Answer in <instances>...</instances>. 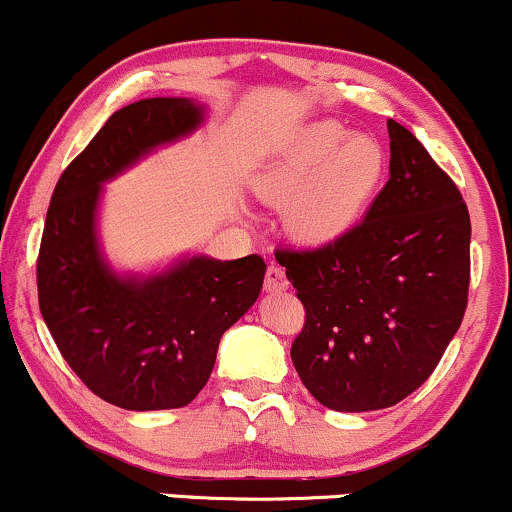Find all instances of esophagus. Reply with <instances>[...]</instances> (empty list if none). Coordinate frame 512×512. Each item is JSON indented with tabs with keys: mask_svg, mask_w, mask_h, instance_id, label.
Returning <instances> with one entry per match:
<instances>
[{
	"mask_svg": "<svg viewBox=\"0 0 512 512\" xmlns=\"http://www.w3.org/2000/svg\"><path fill=\"white\" fill-rule=\"evenodd\" d=\"M288 288V279L286 274H283V269L279 264H269L267 267V274H264V291L269 293H279V291H286Z\"/></svg>",
	"mask_w": 512,
	"mask_h": 512,
	"instance_id": "esophagus-1",
	"label": "esophagus"
}]
</instances>
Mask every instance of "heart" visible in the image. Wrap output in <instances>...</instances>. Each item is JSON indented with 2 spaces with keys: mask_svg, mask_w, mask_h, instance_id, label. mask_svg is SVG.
Here are the masks:
<instances>
[{
  "mask_svg": "<svg viewBox=\"0 0 512 512\" xmlns=\"http://www.w3.org/2000/svg\"><path fill=\"white\" fill-rule=\"evenodd\" d=\"M384 171L379 140L353 135L338 121H319L272 164L264 176V195L293 202L291 226L300 238L329 243L362 219Z\"/></svg>",
  "mask_w": 512,
  "mask_h": 512,
  "instance_id": "heart-1",
  "label": "heart"
}]
</instances>
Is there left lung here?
Instances as JSON below:
<instances>
[{
    "label": "left lung",
    "instance_id": "8db88e82",
    "mask_svg": "<svg viewBox=\"0 0 512 512\" xmlns=\"http://www.w3.org/2000/svg\"><path fill=\"white\" fill-rule=\"evenodd\" d=\"M391 178L365 219L317 250H276L305 305L291 360L326 408H391L439 365L470 288V212L451 176L393 119Z\"/></svg>",
    "mask_w": 512,
    "mask_h": 512
}]
</instances>
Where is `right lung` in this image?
Masks as SVG:
<instances>
[{
  "instance_id": "add662e5",
  "label": "right lung",
  "mask_w": 512,
  "mask_h": 512,
  "mask_svg": "<svg viewBox=\"0 0 512 512\" xmlns=\"http://www.w3.org/2000/svg\"><path fill=\"white\" fill-rule=\"evenodd\" d=\"M205 119L186 97H150L109 116L61 174L38 255V300L59 353L88 389L123 410H171L193 400L224 331L255 305L260 255H193L150 276H119L102 257V186Z\"/></svg>"
}]
</instances>
